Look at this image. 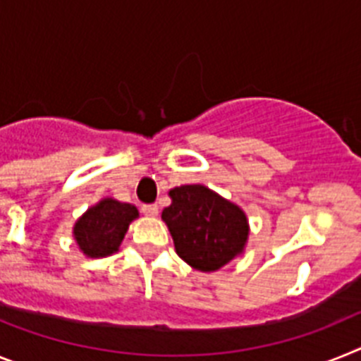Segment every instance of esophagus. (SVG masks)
Masks as SVG:
<instances>
[{"mask_svg":"<svg viewBox=\"0 0 361 361\" xmlns=\"http://www.w3.org/2000/svg\"><path fill=\"white\" fill-rule=\"evenodd\" d=\"M142 212L145 216H156L158 214V205L156 203H145V205H142Z\"/></svg>","mask_w":361,"mask_h":361,"instance_id":"1","label":"esophagus"}]
</instances>
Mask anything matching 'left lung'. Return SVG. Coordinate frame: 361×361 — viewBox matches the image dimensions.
<instances>
[{
	"label": "left lung",
	"instance_id": "8db88e82",
	"mask_svg": "<svg viewBox=\"0 0 361 361\" xmlns=\"http://www.w3.org/2000/svg\"><path fill=\"white\" fill-rule=\"evenodd\" d=\"M172 203L161 212L181 259L203 272L218 271L238 256L249 236L240 207L203 185L172 189Z\"/></svg>",
	"mask_w": 361,
	"mask_h": 361
}]
</instances>
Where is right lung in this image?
Wrapping results in <instances>:
<instances>
[{
  "label": "right lung",
  "mask_w": 361,
  "mask_h": 361,
  "mask_svg": "<svg viewBox=\"0 0 361 361\" xmlns=\"http://www.w3.org/2000/svg\"><path fill=\"white\" fill-rule=\"evenodd\" d=\"M134 218H137L136 207L106 198L78 219L74 238L89 258H103L118 250Z\"/></svg>",
  "instance_id": "1"
}]
</instances>
